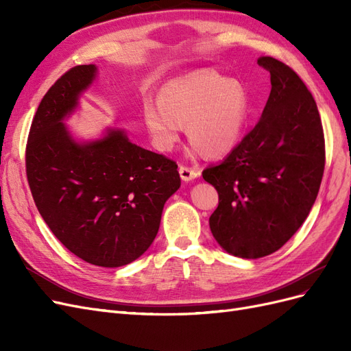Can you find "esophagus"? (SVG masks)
Returning <instances> with one entry per match:
<instances>
[{
  "label": "esophagus",
  "instance_id": "34e87169",
  "mask_svg": "<svg viewBox=\"0 0 351 351\" xmlns=\"http://www.w3.org/2000/svg\"><path fill=\"white\" fill-rule=\"evenodd\" d=\"M178 173H180V177H182V180H184V182H190V180H193L199 176V171H196L195 168H190L187 165H180Z\"/></svg>",
  "mask_w": 351,
  "mask_h": 351
}]
</instances>
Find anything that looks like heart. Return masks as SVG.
I'll use <instances>...</instances> for the list:
<instances>
[{"instance_id": "heart-1", "label": "heart", "mask_w": 351, "mask_h": 351, "mask_svg": "<svg viewBox=\"0 0 351 351\" xmlns=\"http://www.w3.org/2000/svg\"><path fill=\"white\" fill-rule=\"evenodd\" d=\"M246 117V90L237 80L212 70L169 82L159 90L158 104H143L145 124L161 152L173 149L187 124L196 149L208 156L226 155L239 143Z\"/></svg>"}]
</instances>
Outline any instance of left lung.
Returning <instances> with one entry per match:
<instances>
[{
	"instance_id": "8db88e82",
	"label": "left lung",
	"mask_w": 351,
	"mask_h": 351,
	"mask_svg": "<svg viewBox=\"0 0 351 351\" xmlns=\"http://www.w3.org/2000/svg\"><path fill=\"white\" fill-rule=\"evenodd\" d=\"M258 64L271 74L261 120L224 161L202 173L219 197L209 218L212 234L246 259L277 252L300 228L325 168L321 115L304 82L272 57Z\"/></svg>"
}]
</instances>
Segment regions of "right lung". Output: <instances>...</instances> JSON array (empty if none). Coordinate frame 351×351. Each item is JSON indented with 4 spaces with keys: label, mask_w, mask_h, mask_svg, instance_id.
Instances as JSON below:
<instances>
[{
    "label": "right lung",
    "mask_w": 351,
    "mask_h": 351,
    "mask_svg": "<svg viewBox=\"0 0 351 351\" xmlns=\"http://www.w3.org/2000/svg\"><path fill=\"white\" fill-rule=\"evenodd\" d=\"M97 67L66 71L42 98L26 143V176L39 214L64 246L92 265L123 267L151 246L164 204L182 184L177 162L110 130L79 145L62 119Z\"/></svg>",
    "instance_id": "1"
}]
</instances>
